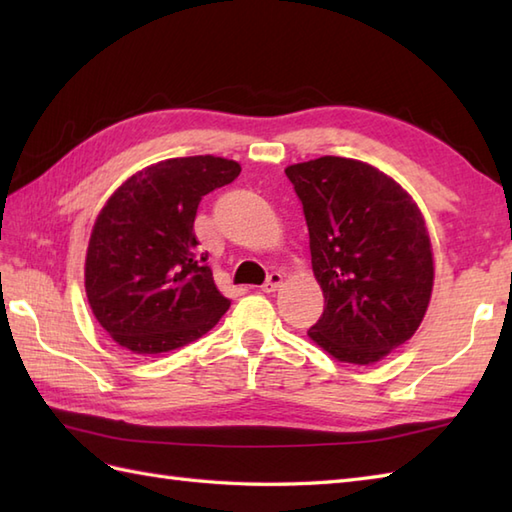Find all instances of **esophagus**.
I'll list each match as a JSON object with an SVG mask.
<instances>
[{
    "label": "esophagus",
    "instance_id": "34e87169",
    "mask_svg": "<svg viewBox=\"0 0 512 512\" xmlns=\"http://www.w3.org/2000/svg\"><path fill=\"white\" fill-rule=\"evenodd\" d=\"M281 284H284V275H281V273H270L268 279H266V284L262 286V290L264 292H275V290H279Z\"/></svg>",
    "mask_w": 512,
    "mask_h": 512
}]
</instances>
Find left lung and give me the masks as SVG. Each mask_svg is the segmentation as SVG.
Instances as JSON below:
<instances>
[{
	"label": "left lung",
	"mask_w": 512,
	"mask_h": 512,
	"mask_svg": "<svg viewBox=\"0 0 512 512\" xmlns=\"http://www.w3.org/2000/svg\"><path fill=\"white\" fill-rule=\"evenodd\" d=\"M303 204L321 319L308 330L341 363L374 365L427 314L433 248L416 200L363 160L321 156L286 167Z\"/></svg>",
	"instance_id": "1"
}]
</instances>
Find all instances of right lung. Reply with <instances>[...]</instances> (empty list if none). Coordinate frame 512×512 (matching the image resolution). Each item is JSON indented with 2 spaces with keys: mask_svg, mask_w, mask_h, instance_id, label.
<instances>
[{
  "mask_svg": "<svg viewBox=\"0 0 512 512\" xmlns=\"http://www.w3.org/2000/svg\"><path fill=\"white\" fill-rule=\"evenodd\" d=\"M239 162L169 158L129 176L92 226L85 295L101 328L125 350L171 352L209 332L231 306L193 233L202 195L233 182Z\"/></svg>",
  "mask_w": 512,
  "mask_h": 512,
  "instance_id": "obj_1",
  "label": "right lung"
}]
</instances>
